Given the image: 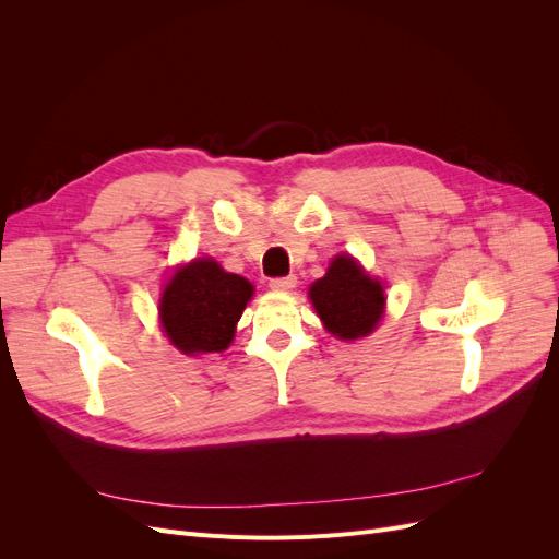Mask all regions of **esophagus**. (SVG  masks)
I'll use <instances>...</instances> for the list:
<instances>
[{
  "label": "esophagus",
  "instance_id": "esophagus-1",
  "mask_svg": "<svg viewBox=\"0 0 559 559\" xmlns=\"http://www.w3.org/2000/svg\"><path fill=\"white\" fill-rule=\"evenodd\" d=\"M294 286H296V275L270 280V289H273V292H292Z\"/></svg>",
  "mask_w": 559,
  "mask_h": 559
}]
</instances>
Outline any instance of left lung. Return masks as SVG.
<instances>
[{
	"label": "left lung",
	"instance_id": "1",
	"mask_svg": "<svg viewBox=\"0 0 559 559\" xmlns=\"http://www.w3.org/2000/svg\"><path fill=\"white\" fill-rule=\"evenodd\" d=\"M310 300L329 333L343 341L364 337L378 326L384 308V292L352 257H337L326 275L310 286Z\"/></svg>",
	"mask_w": 559,
	"mask_h": 559
}]
</instances>
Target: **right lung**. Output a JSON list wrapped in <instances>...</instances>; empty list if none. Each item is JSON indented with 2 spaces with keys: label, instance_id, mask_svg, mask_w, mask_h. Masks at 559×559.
<instances>
[{
  "label": "right lung",
  "instance_id": "add662e5",
  "mask_svg": "<svg viewBox=\"0 0 559 559\" xmlns=\"http://www.w3.org/2000/svg\"><path fill=\"white\" fill-rule=\"evenodd\" d=\"M253 286L212 259L193 261L173 275L160 298V321L183 354L222 352L247 308Z\"/></svg>",
  "mask_w": 559,
  "mask_h": 559
}]
</instances>
